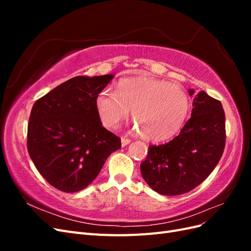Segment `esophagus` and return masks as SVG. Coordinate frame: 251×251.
<instances>
[{"label":"esophagus","mask_w":251,"mask_h":251,"mask_svg":"<svg viewBox=\"0 0 251 251\" xmlns=\"http://www.w3.org/2000/svg\"><path fill=\"white\" fill-rule=\"evenodd\" d=\"M130 142H131V140H130V139L125 138V137L121 138V146H123V147H126V146H127V144L130 143Z\"/></svg>","instance_id":"1"}]
</instances>
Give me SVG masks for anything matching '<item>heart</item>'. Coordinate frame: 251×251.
<instances>
[{"label": "heart", "instance_id": "heart-1", "mask_svg": "<svg viewBox=\"0 0 251 251\" xmlns=\"http://www.w3.org/2000/svg\"><path fill=\"white\" fill-rule=\"evenodd\" d=\"M95 102L107 127H117L132 110L134 130L142 138L156 142L178 133L189 110L188 96L180 86L146 76L119 80L116 92L104 89Z\"/></svg>", "mask_w": 251, "mask_h": 251}]
</instances>
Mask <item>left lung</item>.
Returning <instances> with one entry per match:
<instances>
[{
	"label": "left lung",
	"instance_id": "obj_1",
	"mask_svg": "<svg viewBox=\"0 0 251 251\" xmlns=\"http://www.w3.org/2000/svg\"><path fill=\"white\" fill-rule=\"evenodd\" d=\"M189 95L194 90H188ZM192 117L173 140L150 146L140 164L144 181L155 192L177 196L191 192L206 179L225 148L222 103L200 91L194 98Z\"/></svg>",
	"mask_w": 251,
	"mask_h": 251
}]
</instances>
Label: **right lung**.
<instances>
[{"label": "right lung", "mask_w": 251, "mask_h": 251, "mask_svg": "<svg viewBox=\"0 0 251 251\" xmlns=\"http://www.w3.org/2000/svg\"><path fill=\"white\" fill-rule=\"evenodd\" d=\"M114 77L76 76L41 97L29 117L27 149L36 170L65 193L87 187L120 138L102 126L96 96Z\"/></svg>", "instance_id": "1"}]
</instances>
